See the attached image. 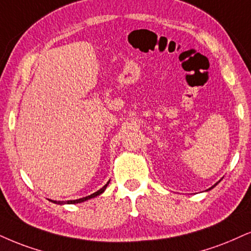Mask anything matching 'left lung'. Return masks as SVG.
I'll use <instances>...</instances> for the list:
<instances>
[{"label": "left lung", "mask_w": 251, "mask_h": 251, "mask_svg": "<svg viewBox=\"0 0 251 251\" xmlns=\"http://www.w3.org/2000/svg\"><path fill=\"white\" fill-rule=\"evenodd\" d=\"M215 185H218V182H216V184H215ZM215 185H214V186H212L211 188H213V187H215ZM211 188H209V190H211Z\"/></svg>", "instance_id": "obj_1"}]
</instances>
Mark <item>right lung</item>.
Segmentation results:
<instances>
[{"mask_svg": "<svg viewBox=\"0 0 251 251\" xmlns=\"http://www.w3.org/2000/svg\"><path fill=\"white\" fill-rule=\"evenodd\" d=\"M108 184H109V181H108L107 184L104 185L103 187L100 188V190L95 192V193H93V194H91V196H88V197L81 198V199H76V200H67V201H55V200H50V201H52V202H54V203H58V205H65V203H79V202H83V201H86V200H88V199H92V198H95V197L100 196L101 193H103L104 190H106V187L108 186Z\"/></svg>", "mask_w": 251, "mask_h": 251, "instance_id": "add662e5", "label": "right lung"}]
</instances>
